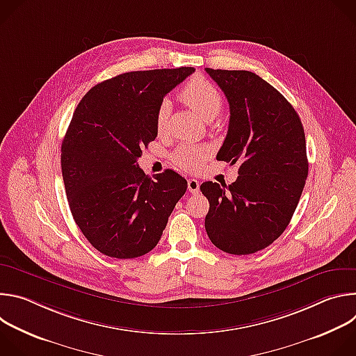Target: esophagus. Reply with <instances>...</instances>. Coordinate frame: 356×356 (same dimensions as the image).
I'll return each instance as SVG.
<instances>
[{"label": "esophagus", "mask_w": 356, "mask_h": 356, "mask_svg": "<svg viewBox=\"0 0 356 356\" xmlns=\"http://www.w3.org/2000/svg\"><path fill=\"white\" fill-rule=\"evenodd\" d=\"M187 187H188V191L193 193V194L200 193V181L197 179H188L187 180Z\"/></svg>", "instance_id": "34e87169"}]
</instances>
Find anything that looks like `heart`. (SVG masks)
I'll list each match as a JSON object with an SVG mask.
<instances>
[{
    "mask_svg": "<svg viewBox=\"0 0 356 356\" xmlns=\"http://www.w3.org/2000/svg\"><path fill=\"white\" fill-rule=\"evenodd\" d=\"M184 103L204 121H213L222 108V97L220 91L204 79H194L181 90ZM170 103L163 99L156 111V132L162 135L166 131ZM211 154L210 147L193 143L180 145L172 155V161L186 172H197L206 163Z\"/></svg>",
    "mask_w": 356,
    "mask_h": 356,
    "instance_id": "heart-1",
    "label": "heart"
}]
</instances>
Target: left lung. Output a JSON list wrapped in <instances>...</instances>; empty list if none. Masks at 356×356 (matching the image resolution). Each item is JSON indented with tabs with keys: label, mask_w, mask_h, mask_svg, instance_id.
Listing matches in <instances>:
<instances>
[{
	"label": "left lung",
	"mask_w": 356,
	"mask_h": 356,
	"mask_svg": "<svg viewBox=\"0 0 356 356\" xmlns=\"http://www.w3.org/2000/svg\"><path fill=\"white\" fill-rule=\"evenodd\" d=\"M229 103V124L217 161L238 163L232 184L206 181V231L231 255L269 246L289 225L309 175L306 136L289 101L246 70L206 69Z\"/></svg>",
	"instance_id": "1"
}]
</instances>
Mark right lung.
Returning <instances> with one entry per match:
<instances>
[{"mask_svg":"<svg viewBox=\"0 0 356 356\" xmlns=\"http://www.w3.org/2000/svg\"><path fill=\"white\" fill-rule=\"evenodd\" d=\"M193 67L129 72L94 86L79 103L62 143L72 216L101 253L132 259L154 249L187 188L175 170L150 179L138 165L158 136L163 97Z\"/></svg>","mask_w":356,"mask_h":356,"instance_id":"1","label":"right lung"}]
</instances>
